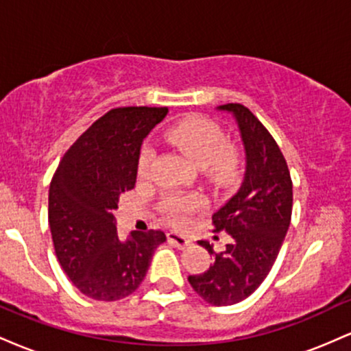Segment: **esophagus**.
Returning a JSON list of instances; mask_svg holds the SVG:
<instances>
[{
    "mask_svg": "<svg viewBox=\"0 0 351 351\" xmlns=\"http://www.w3.org/2000/svg\"><path fill=\"white\" fill-rule=\"evenodd\" d=\"M168 243L176 245L178 249H186L189 244H191V241L188 239L186 236H181L178 232H168Z\"/></svg>",
    "mask_w": 351,
    "mask_h": 351,
    "instance_id": "34e87169",
    "label": "esophagus"
}]
</instances>
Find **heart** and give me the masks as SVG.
<instances>
[{
  "mask_svg": "<svg viewBox=\"0 0 351 351\" xmlns=\"http://www.w3.org/2000/svg\"><path fill=\"white\" fill-rule=\"evenodd\" d=\"M165 136L173 147L188 155L209 180L217 184L232 183L241 171V153L229 143L228 134L215 120L206 117H189L173 123ZM155 158L152 147H143L138 156V176L148 178ZM206 206L199 193H176L163 195L158 208L168 221L181 224L188 216L195 215Z\"/></svg>",
  "mask_w": 351,
  "mask_h": 351,
  "instance_id": "obj_1",
  "label": "heart"
}]
</instances>
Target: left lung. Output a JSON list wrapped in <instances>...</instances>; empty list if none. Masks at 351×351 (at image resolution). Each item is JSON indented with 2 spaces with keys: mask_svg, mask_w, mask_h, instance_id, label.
<instances>
[{
  "mask_svg": "<svg viewBox=\"0 0 351 351\" xmlns=\"http://www.w3.org/2000/svg\"><path fill=\"white\" fill-rule=\"evenodd\" d=\"M243 136L247 167L239 191L213 215L216 232L232 237L223 252L199 241L215 264L188 282L211 305H232L247 299L263 284L277 259L292 217V178L279 145L261 120L243 104H226Z\"/></svg>",
  "mask_w": 351,
  "mask_h": 351,
  "instance_id": "left-lung-1",
  "label": "left lung"
}]
</instances>
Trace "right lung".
<instances>
[{
    "mask_svg": "<svg viewBox=\"0 0 351 351\" xmlns=\"http://www.w3.org/2000/svg\"><path fill=\"white\" fill-rule=\"evenodd\" d=\"M168 107H119L95 120L64 153L49 186V228L60 267L84 295L114 302L134 293L163 231L122 241L114 209L135 188L140 147Z\"/></svg>",
    "mask_w": 351,
    "mask_h": 351,
    "instance_id": "add662e5",
    "label": "right lung"
}]
</instances>
